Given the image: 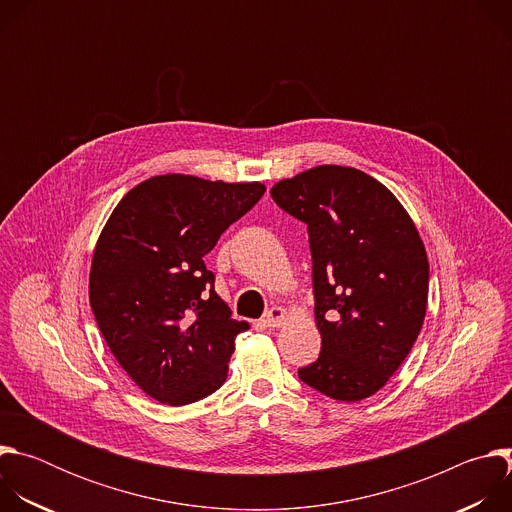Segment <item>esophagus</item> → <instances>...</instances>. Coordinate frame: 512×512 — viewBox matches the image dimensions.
<instances>
[{
  "mask_svg": "<svg viewBox=\"0 0 512 512\" xmlns=\"http://www.w3.org/2000/svg\"><path fill=\"white\" fill-rule=\"evenodd\" d=\"M283 318H285V310L279 308V306H273V308L261 318V324H263L265 328H277V326H281Z\"/></svg>",
  "mask_w": 512,
  "mask_h": 512,
  "instance_id": "esophagus-1",
  "label": "esophagus"
}]
</instances>
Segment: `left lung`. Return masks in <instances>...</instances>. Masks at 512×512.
I'll return each instance as SVG.
<instances>
[{"label": "left lung", "instance_id": "8db88e82", "mask_svg": "<svg viewBox=\"0 0 512 512\" xmlns=\"http://www.w3.org/2000/svg\"><path fill=\"white\" fill-rule=\"evenodd\" d=\"M271 198L308 225L322 350L298 377L338 401L375 395L425 318L429 263L413 221L381 182L342 166L281 180Z\"/></svg>", "mask_w": 512, "mask_h": 512}]
</instances>
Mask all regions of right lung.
<instances>
[{
    "label": "right lung",
    "mask_w": 512,
    "mask_h": 512,
    "mask_svg": "<svg viewBox=\"0 0 512 512\" xmlns=\"http://www.w3.org/2000/svg\"><path fill=\"white\" fill-rule=\"evenodd\" d=\"M265 186L154 176L117 204L95 247L89 298L97 326L133 383L188 405L227 381L237 334L249 328L216 296L204 255Z\"/></svg>",
    "instance_id": "1"
}]
</instances>
